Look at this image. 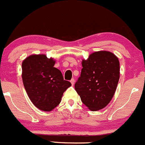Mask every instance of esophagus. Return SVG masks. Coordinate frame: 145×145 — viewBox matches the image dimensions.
Listing matches in <instances>:
<instances>
[{"label": "esophagus", "instance_id": "1", "mask_svg": "<svg viewBox=\"0 0 145 145\" xmlns=\"http://www.w3.org/2000/svg\"><path fill=\"white\" fill-rule=\"evenodd\" d=\"M70 82H71V85H74V82H75V80H74V78H72V79H71V80H70Z\"/></svg>", "mask_w": 145, "mask_h": 145}]
</instances>
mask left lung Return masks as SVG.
<instances>
[{
    "label": "left lung",
    "mask_w": 145,
    "mask_h": 145,
    "mask_svg": "<svg viewBox=\"0 0 145 145\" xmlns=\"http://www.w3.org/2000/svg\"><path fill=\"white\" fill-rule=\"evenodd\" d=\"M82 66L75 89L90 110L103 109L112 99L118 83V58L111 52H96L82 60Z\"/></svg>",
    "instance_id": "8db88e82"
}]
</instances>
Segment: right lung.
Segmentation results:
<instances>
[{"mask_svg": "<svg viewBox=\"0 0 145 145\" xmlns=\"http://www.w3.org/2000/svg\"><path fill=\"white\" fill-rule=\"evenodd\" d=\"M55 61L45 55H31L22 64L25 90L33 104L42 111H50L60 104L65 91L71 85L61 71L54 67Z\"/></svg>", "mask_w": 145, "mask_h": 145, "instance_id": "right-lung-1", "label": "right lung"}]
</instances>
